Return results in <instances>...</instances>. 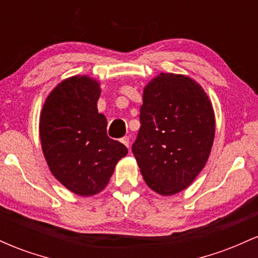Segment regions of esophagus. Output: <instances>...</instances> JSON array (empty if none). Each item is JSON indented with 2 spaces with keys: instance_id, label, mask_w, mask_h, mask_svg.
Listing matches in <instances>:
<instances>
[{
  "instance_id": "34e87169",
  "label": "esophagus",
  "mask_w": 258,
  "mask_h": 258,
  "mask_svg": "<svg viewBox=\"0 0 258 258\" xmlns=\"http://www.w3.org/2000/svg\"><path fill=\"white\" fill-rule=\"evenodd\" d=\"M121 143L125 144L127 148H130V138L127 137V136H126V137H122V138H121Z\"/></svg>"
}]
</instances>
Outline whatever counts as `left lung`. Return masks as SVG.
<instances>
[{
  "instance_id": "8db88e82",
  "label": "left lung",
  "mask_w": 258,
  "mask_h": 258,
  "mask_svg": "<svg viewBox=\"0 0 258 258\" xmlns=\"http://www.w3.org/2000/svg\"><path fill=\"white\" fill-rule=\"evenodd\" d=\"M141 128L132 146L147 185L160 195L188 188L205 167L215 139V111L204 88L161 73L143 90Z\"/></svg>"
}]
</instances>
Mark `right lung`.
Segmentation results:
<instances>
[{
    "label": "right lung",
    "mask_w": 258,
    "mask_h": 258,
    "mask_svg": "<svg viewBox=\"0 0 258 258\" xmlns=\"http://www.w3.org/2000/svg\"><path fill=\"white\" fill-rule=\"evenodd\" d=\"M100 84L88 75L63 80L48 94L40 115V139L49 171L65 188L92 197L105 188L127 148L106 135L97 102Z\"/></svg>",
    "instance_id": "obj_1"
}]
</instances>
